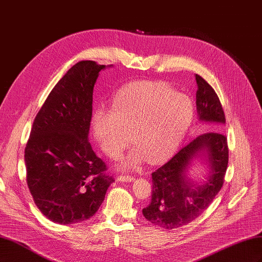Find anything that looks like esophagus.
Listing matches in <instances>:
<instances>
[{
  "mask_svg": "<svg viewBox=\"0 0 262 262\" xmlns=\"http://www.w3.org/2000/svg\"><path fill=\"white\" fill-rule=\"evenodd\" d=\"M118 180L119 181H124V182H132V181H134V177L133 176H119L118 177Z\"/></svg>",
  "mask_w": 262,
  "mask_h": 262,
  "instance_id": "1",
  "label": "esophagus"
}]
</instances>
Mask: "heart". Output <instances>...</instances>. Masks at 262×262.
Returning <instances> with one entry per match:
<instances>
[{
    "mask_svg": "<svg viewBox=\"0 0 262 262\" xmlns=\"http://www.w3.org/2000/svg\"><path fill=\"white\" fill-rule=\"evenodd\" d=\"M194 106L187 95L161 82L139 81L119 90L112 110L99 108L93 115V132L102 152L121 154L130 141L134 144L120 167L134 168L145 158L162 161L175 150L192 122Z\"/></svg>",
    "mask_w": 262,
    "mask_h": 262,
    "instance_id": "1",
    "label": "heart"
}]
</instances>
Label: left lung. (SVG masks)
<instances>
[{"label":"left lung","mask_w":262,"mask_h":262,"mask_svg":"<svg viewBox=\"0 0 262 262\" xmlns=\"http://www.w3.org/2000/svg\"><path fill=\"white\" fill-rule=\"evenodd\" d=\"M195 104L199 121L213 123L162 167L152 172V201L142 210L150 223L166 229L185 226L207 210L224 184L228 164L227 139L221 131L225 115L212 86L195 74ZM208 166L205 181L195 183L187 177L193 162Z\"/></svg>","instance_id":"obj_1"}]
</instances>
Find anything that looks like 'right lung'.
I'll return each mask as SVG.
<instances>
[{
	"mask_svg": "<svg viewBox=\"0 0 262 262\" xmlns=\"http://www.w3.org/2000/svg\"><path fill=\"white\" fill-rule=\"evenodd\" d=\"M106 68L94 61L71 68L53 87L30 131L27 185L37 208L54 223L91 219L115 181L89 142L94 86Z\"/></svg>",
	"mask_w": 262,
	"mask_h": 262,
	"instance_id": "add662e5",
	"label": "right lung"
}]
</instances>
